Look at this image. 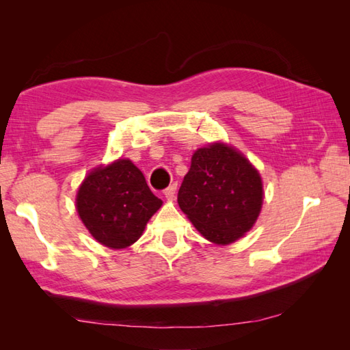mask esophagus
<instances>
[{
  "instance_id": "esophagus-1",
  "label": "esophagus",
  "mask_w": 350,
  "mask_h": 350,
  "mask_svg": "<svg viewBox=\"0 0 350 350\" xmlns=\"http://www.w3.org/2000/svg\"><path fill=\"white\" fill-rule=\"evenodd\" d=\"M176 191H177L176 185H171V187H168L165 191H163V196H165V198L168 200V202H171V200H174Z\"/></svg>"
}]
</instances>
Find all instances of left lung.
Masks as SVG:
<instances>
[{
	"mask_svg": "<svg viewBox=\"0 0 350 350\" xmlns=\"http://www.w3.org/2000/svg\"><path fill=\"white\" fill-rule=\"evenodd\" d=\"M263 198L262 176L247 156L213 141L192 153L177 203L204 239L224 247L254 227Z\"/></svg>",
	"mask_w": 350,
	"mask_h": 350,
	"instance_id": "8db88e82",
	"label": "left lung"
}]
</instances>
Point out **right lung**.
<instances>
[{
    "label": "right lung",
    "instance_id": "1",
    "mask_svg": "<svg viewBox=\"0 0 350 350\" xmlns=\"http://www.w3.org/2000/svg\"><path fill=\"white\" fill-rule=\"evenodd\" d=\"M141 170L118 158L88 171L77 191L78 217L94 241L109 250H124L144 233L147 222L161 209Z\"/></svg>",
    "mask_w": 350,
    "mask_h": 350
}]
</instances>
